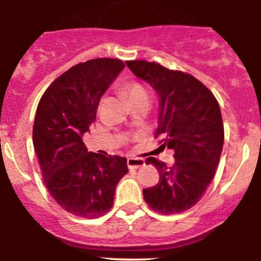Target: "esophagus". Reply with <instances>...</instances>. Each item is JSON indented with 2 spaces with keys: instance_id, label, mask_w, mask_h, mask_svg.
<instances>
[{
  "instance_id": "1",
  "label": "esophagus",
  "mask_w": 261,
  "mask_h": 261,
  "mask_svg": "<svg viewBox=\"0 0 261 261\" xmlns=\"http://www.w3.org/2000/svg\"><path fill=\"white\" fill-rule=\"evenodd\" d=\"M143 166H145V160L142 158H128L127 160V167L130 169H137Z\"/></svg>"
}]
</instances>
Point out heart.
I'll list each match as a JSON object with an SVG mask.
<instances>
[{
	"mask_svg": "<svg viewBox=\"0 0 261 261\" xmlns=\"http://www.w3.org/2000/svg\"><path fill=\"white\" fill-rule=\"evenodd\" d=\"M126 93L128 95V99H137V98H143L147 97V93H146L145 88L139 83H128L126 86Z\"/></svg>",
	"mask_w": 261,
	"mask_h": 261,
	"instance_id": "heart-1",
	"label": "heart"
}]
</instances>
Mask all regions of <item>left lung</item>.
I'll list each match as a JSON object with an SVG mask.
<instances>
[{"label":"left lung","mask_w":261,"mask_h":261,"mask_svg":"<svg viewBox=\"0 0 261 261\" xmlns=\"http://www.w3.org/2000/svg\"><path fill=\"white\" fill-rule=\"evenodd\" d=\"M126 65L160 97L155 137L163 135L162 146L174 149L173 167L153 157L146 160L157 167L160 181L143 189V199L160 214L187 211L203 195L220 162L224 140L220 106L207 87L191 74L145 60Z\"/></svg>","instance_id":"obj_1"}]
</instances>
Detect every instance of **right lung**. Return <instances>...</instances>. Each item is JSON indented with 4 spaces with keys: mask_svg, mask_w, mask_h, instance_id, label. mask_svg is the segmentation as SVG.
I'll list each match as a JSON object with an SVG mask.
<instances>
[{
    "mask_svg": "<svg viewBox=\"0 0 261 261\" xmlns=\"http://www.w3.org/2000/svg\"><path fill=\"white\" fill-rule=\"evenodd\" d=\"M125 67L118 59H93L58 77L39 101L33 145L45 187L65 211L95 218L114 203L126 158L88 152L83 134L97 116L101 95Z\"/></svg>",
    "mask_w": 261,
    "mask_h": 261,
    "instance_id": "obj_1",
    "label": "right lung"
}]
</instances>
